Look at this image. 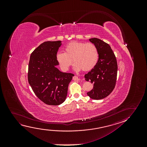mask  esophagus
Returning <instances> with one entry per match:
<instances>
[{
	"mask_svg": "<svg viewBox=\"0 0 147 147\" xmlns=\"http://www.w3.org/2000/svg\"><path fill=\"white\" fill-rule=\"evenodd\" d=\"M73 79L75 81H78L79 80V79L78 78V77L77 76H74L73 77Z\"/></svg>",
	"mask_w": 147,
	"mask_h": 147,
	"instance_id": "esophagus-1",
	"label": "esophagus"
}]
</instances>
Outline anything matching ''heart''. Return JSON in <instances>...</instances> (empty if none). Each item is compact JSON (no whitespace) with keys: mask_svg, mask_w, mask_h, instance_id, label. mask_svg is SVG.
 I'll use <instances>...</instances> for the list:
<instances>
[{"mask_svg":"<svg viewBox=\"0 0 147 147\" xmlns=\"http://www.w3.org/2000/svg\"><path fill=\"white\" fill-rule=\"evenodd\" d=\"M64 52L58 53L56 55L57 62L64 71L68 70L73 61L75 63L74 69L76 70H91L98 60L96 47L91 42H72L65 47Z\"/></svg>","mask_w":147,"mask_h":147,"instance_id":"b5f03b06","label":"heart"}]
</instances>
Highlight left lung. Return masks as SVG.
Masks as SVG:
<instances>
[{
  "label": "left lung",
  "mask_w": 147,
  "mask_h": 147,
  "mask_svg": "<svg viewBox=\"0 0 147 147\" xmlns=\"http://www.w3.org/2000/svg\"><path fill=\"white\" fill-rule=\"evenodd\" d=\"M89 40L96 47L98 60L94 67L85 75V80L93 83L92 89L87 94L91 98L99 100L109 96L115 88L117 64L115 54L108 44L95 38Z\"/></svg>",
  "instance_id": "8db88e82"
}]
</instances>
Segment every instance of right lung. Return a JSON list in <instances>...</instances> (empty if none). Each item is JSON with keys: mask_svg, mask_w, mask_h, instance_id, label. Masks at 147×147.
I'll list each match as a JSON object with an SVG mask.
<instances>
[{"mask_svg": "<svg viewBox=\"0 0 147 147\" xmlns=\"http://www.w3.org/2000/svg\"><path fill=\"white\" fill-rule=\"evenodd\" d=\"M61 41L43 42L30 55L28 81L36 96L46 105H58L66 99L69 83L74 75L57 68L56 55Z\"/></svg>", "mask_w": 147, "mask_h": 147, "instance_id": "add662e5", "label": "right lung"}]
</instances>
